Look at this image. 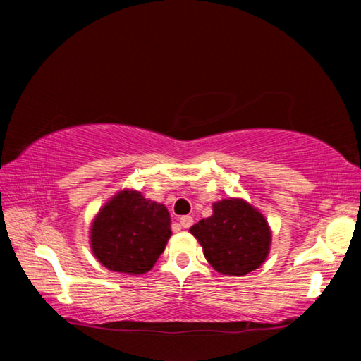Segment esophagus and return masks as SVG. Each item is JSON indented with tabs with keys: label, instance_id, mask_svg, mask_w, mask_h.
<instances>
[{
	"label": "esophagus",
	"instance_id": "1",
	"mask_svg": "<svg viewBox=\"0 0 361 361\" xmlns=\"http://www.w3.org/2000/svg\"><path fill=\"white\" fill-rule=\"evenodd\" d=\"M192 223H194V218L189 216V215H185V216L180 218V224L183 226V228H191Z\"/></svg>",
	"mask_w": 361,
	"mask_h": 361
}]
</instances>
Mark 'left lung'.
Wrapping results in <instances>:
<instances>
[{"instance_id":"8db88e82","label":"left lung","mask_w":361,"mask_h":361,"mask_svg":"<svg viewBox=\"0 0 361 361\" xmlns=\"http://www.w3.org/2000/svg\"><path fill=\"white\" fill-rule=\"evenodd\" d=\"M191 234L207 261L224 276H245L267 258L271 229L261 213L242 199L213 204V215L194 224Z\"/></svg>"}]
</instances>
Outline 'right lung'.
Returning a JSON list of instances; mask_svg holds the SVG:
<instances>
[{
  "label": "right lung",
  "mask_w": 361,
  "mask_h": 361,
  "mask_svg": "<svg viewBox=\"0 0 361 361\" xmlns=\"http://www.w3.org/2000/svg\"><path fill=\"white\" fill-rule=\"evenodd\" d=\"M170 234L166 207L142 192L122 191L95 216L90 243L95 258L109 271L138 276L154 266Z\"/></svg>",
  "instance_id": "right-lung-1"
}]
</instances>
